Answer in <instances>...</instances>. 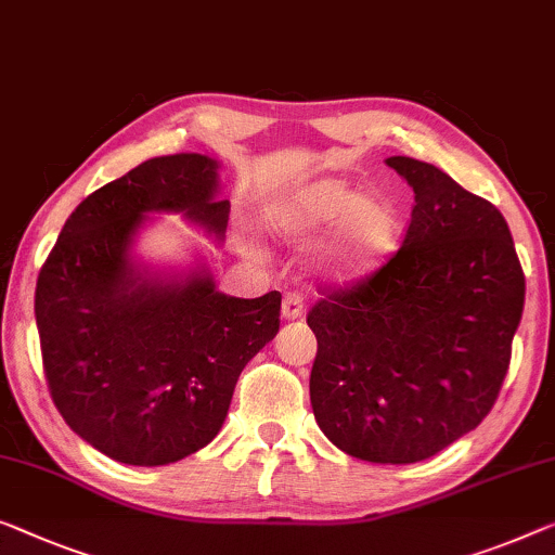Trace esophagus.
<instances>
[{
  "mask_svg": "<svg viewBox=\"0 0 555 555\" xmlns=\"http://www.w3.org/2000/svg\"><path fill=\"white\" fill-rule=\"evenodd\" d=\"M301 313H304L301 296H296V294L284 296V301H281V317H284L286 321H294V319H301Z\"/></svg>",
  "mask_w": 555,
  "mask_h": 555,
  "instance_id": "1",
  "label": "esophagus"
}]
</instances>
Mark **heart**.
<instances>
[{
  "instance_id": "1",
  "label": "heart",
  "mask_w": 555,
  "mask_h": 555,
  "mask_svg": "<svg viewBox=\"0 0 555 555\" xmlns=\"http://www.w3.org/2000/svg\"><path fill=\"white\" fill-rule=\"evenodd\" d=\"M279 242L317 246L313 276L334 286L366 279L396 251L403 229L399 202L386 192H363L359 181L326 173L281 194L269 209Z\"/></svg>"
}]
</instances>
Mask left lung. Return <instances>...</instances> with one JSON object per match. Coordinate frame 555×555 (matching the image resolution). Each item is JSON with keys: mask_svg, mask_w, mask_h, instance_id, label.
<instances>
[{"mask_svg": "<svg viewBox=\"0 0 555 555\" xmlns=\"http://www.w3.org/2000/svg\"><path fill=\"white\" fill-rule=\"evenodd\" d=\"M413 189L403 246L309 311L311 409L353 459L416 463L481 424L511 361L526 279L503 214L434 164L388 156Z\"/></svg>", "mask_w": 555, "mask_h": 555, "instance_id": "1", "label": "left lung"}]
</instances>
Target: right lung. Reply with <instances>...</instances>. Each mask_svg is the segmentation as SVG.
I'll return each mask as SVG.
<instances>
[{
    "label": "right lung",
    "instance_id": "add662e5",
    "mask_svg": "<svg viewBox=\"0 0 555 555\" xmlns=\"http://www.w3.org/2000/svg\"><path fill=\"white\" fill-rule=\"evenodd\" d=\"M219 171L194 152L139 164L72 211L39 271L35 317L56 409L129 466H167L211 443L238 374L279 331V292H219L202 249L184 263L137 251L154 214H181L224 244Z\"/></svg>",
    "mask_w": 555,
    "mask_h": 555
}]
</instances>
